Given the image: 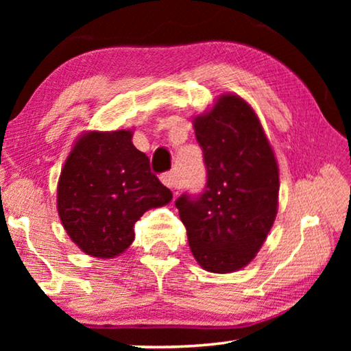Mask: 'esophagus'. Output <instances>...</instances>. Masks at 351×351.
Masks as SVG:
<instances>
[{
    "instance_id": "34e87169",
    "label": "esophagus",
    "mask_w": 351,
    "mask_h": 351,
    "mask_svg": "<svg viewBox=\"0 0 351 351\" xmlns=\"http://www.w3.org/2000/svg\"><path fill=\"white\" fill-rule=\"evenodd\" d=\"M161 181L164 182V186H167L171 190H176V178L173 173H171V171H169V173H164L161 176Z\"/></svg>"
}]
</instances>
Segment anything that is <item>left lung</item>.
Instances as JSON below:
<instances>
[{
    "instance_id": "1",
    "label": "left lung",
    "mask_w": 351,
    "mask_h": 351,
    "mask_svg": "<svg viewBox=\"0 0 351 351\" xmlns=\"http://www.w3.org/2000/svg\"><path fill=\"white\" fill-rule=\"evenodd\" d=\"M207 182L176 199L193 257L217 274L239 271L260 251L278 206V165L257 114L235 94L193 119Z\"/></svg>"
}]
</instances>
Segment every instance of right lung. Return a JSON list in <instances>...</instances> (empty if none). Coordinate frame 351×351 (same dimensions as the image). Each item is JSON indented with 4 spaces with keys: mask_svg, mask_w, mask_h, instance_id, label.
I'll return each mask as SVG.
<instances>
[{
    "mask_svg": "<svg viewBox=\"0 0 351 351\" xmlns=\"http://www.w3.org/2000/svg\"><path fill=\"white\" fill-rule=\"evenodd\" d=\"M132 139V130L88 132L62 169L58 217L69 239L91 257L114 258L127 251L134 223L173 198Z\"/></svg>",
    "mask_w": 351,
    "mask_h": 351,
    "instance_id": "right-lung-1",
    "label": "right lung"
}]
</instances>
